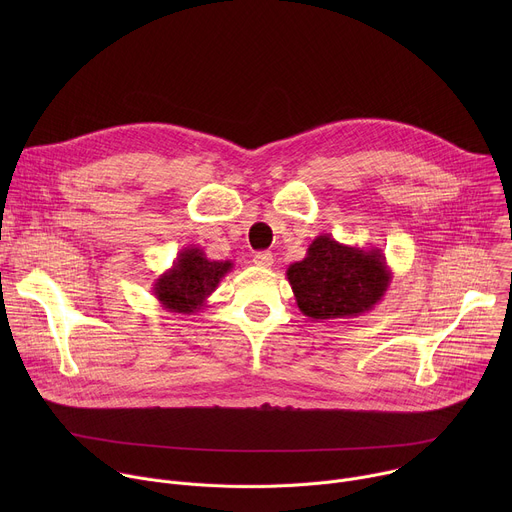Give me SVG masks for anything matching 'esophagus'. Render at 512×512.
I'll return each mask as SVG.
<instances>
[{
  "instance_id": "34e87169",
  "label": "esophagus",
  "mask_w": 512,
  "mask_h": 512,
  "mask_svg": "<svg viewBox=\"0 0 512 512\" xmlns=\"http://www.w3.org/2000/svg\"><path fill=\"white\" fill-rule=\"evenodd\" d=\"M253 263H255L257 267H271V265H273V255H271L269 251H261V253H257V255L253 257Z\"/></svg>"
}]
</instances>
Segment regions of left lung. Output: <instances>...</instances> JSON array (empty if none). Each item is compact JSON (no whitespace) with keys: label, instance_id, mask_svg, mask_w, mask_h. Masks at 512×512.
<instances>
[{"label":"left lung","instance_id":"left-lung-1","mask_svg":"<svg viewBox=\"0 0 512 512\" xmlns=\"http://www.w3.org/2000/svg\"><path fill=\"white\" fill-rule=\"evenodd\" d=\"M300 312L312 320L358 318L371 312L391 285V269L381 249L342 245L318 235L302 261L287 267Z\"/></svg>","mask_w":512,"mask_h":512}]
</instances>
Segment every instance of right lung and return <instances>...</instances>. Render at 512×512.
Instances as JSON below:
<instances>
[{"mask_svg":"<svg viewBox=\"0 0 512 512\" xmlns=\"http://www.w3.org/2000/svg\"><path fill=\"white\" fill-rule=\"evenodd\" d=\"M231 269L233 261L208 259L200 247H184L174 265L156 279L154 296L168 312L196 314Z\"/></svg>","mask_w":512,"mask_h":512,"instance_id":"obj_1","label":"right lung"}]
</instances>
